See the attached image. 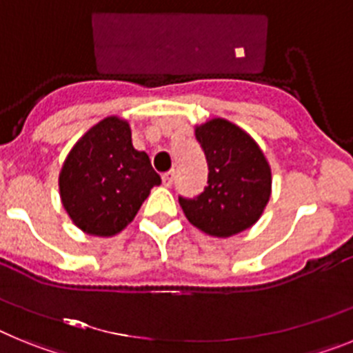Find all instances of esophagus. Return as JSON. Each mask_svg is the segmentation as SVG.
<instances>
[{"label": "esophagus", "mask_w": 353, "mask_h": 353, "mask_svg": "<svg viewBox=\"0 0 353 353\" xmlns=\"http://www.w3.org/2000/svg\"><path fill=\"white\" fill-rule=\"evenodd\" d=\"M173 180H174V171H168V173L162 174V185L164 187L173 185Z\"/></svg>", "instance_id": "34e87169"}]
</instances>
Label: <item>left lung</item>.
Returning a JSON list of instances; mask_svg holds the SVG:
<instances>
[{
  "mask_svg": "<svg viewBox=\"0 0 353 353\" xmlns=\"http://www.w3.org/2000/svg\"><path fill=\"white\" fill-rule=\"evenodd\" d=\"M194 132L207 157L208 185L196 198L180 196V207L207 235H236L256 223L269 203V162L245 130L224 118L205 121Z\"/></svg>",
  "mask_w": 353,
  "mask_h": 353,
  "instance_id": "obj_1",
  "label": "left lung"
}]
</instances>
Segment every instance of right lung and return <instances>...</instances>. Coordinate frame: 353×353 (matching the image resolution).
<instances>
[{
  "instance_id": "1",
  "label": "right lung",
  "mask_w": 353,
  "mask_h": 353,
  "mask_svg": "<svg viewBox=\"0 0 353 353\" xmlns=\"http://www.w3.org/2000/svg\"><path fill=\"white\" fill-rule=\"evenodd\" d=\"M159 183L161 176L148 155L132 146L129 123L108 117L84 134L65 159L60 196L79 230L113 236L136 217L150 189Z\"/></svg>"
}]
</instances>
